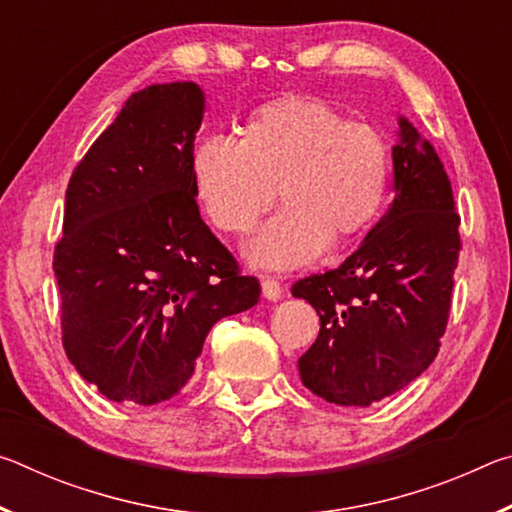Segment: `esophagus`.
<instances>
[{
	"mask_svg": "<svg viewBox=\"0 0 512 512\" xmlns=\"http://www.w3.org/2000/svg\"><path fill=\"white\" fill-rule=\"evenodd\" d=\"M262 293L266 300L275 302L284 296V289H282V284L275 280V277H262Z\"/></svg>",
	"mask_w": 512,
	"mask_h": 512,
	"instance_id": "esophagus-1",
	"label": "esophagus"
}]
</instances>
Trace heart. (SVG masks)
<instances>
[{
  "instance_id": "obj_1",
  "label": "heart",
  "mask_w": 512,
  "mask_h": 512,
  "mask_svg": "<svg viewBox=\"0 0 512 512\" xmlns=\"http://www.w3.org/2000/svg\"><path fill=\"white\" fill-rule=\"evenodd\" d=\"M391 173V144L379 128L298 94L250 112L239 142L205 137L192 158L198 203L223 232L253 230L277 187L284 207L248 244L250 262L266 268L302 266L329 239L343 244L366 232L384 210Z\"/></svg>"
}]
</instances>
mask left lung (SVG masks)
<instances>
[{
  "label": "left lung",
  "instance_id": "left-lung-1",
  "mask_svg": "<svg viewBox=\"0 0 512 512\" xmlns=\"http://www.w3.org/2000/svg\"><path fill=\"white\" fill-rule=\"evenodd\" d=\"M397 126L388 212L339 268L291 289L320 316L316 343L298 359L302 384L339 406H370L420 377L452 307L461 250L452 183L411 121Z\"/></svg>",
  "mask_w": 512,
  "mask_h": 512
}]
</instances>
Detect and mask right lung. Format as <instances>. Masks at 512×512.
I'll list each match as a JSON object with an SVG mask.
<instances>
[{
	"instance_id": "right-lung-1",
	"label": "right lung",
	"mask_w": 512,
	"mask_h": 512,
	"mask_svg": "<svg viewBox=\"0 0 512 512\" xmlns=\"http://www.w3.org/2000/svg\"><path fill=\"white\" fill-rule=\"evenodd\" d=\"M203 112L196 83L149 85L69 178L54 250L63 345L112 402L176 395L216 320L262 293L198 212L192 158Z\"/></svg>"
}]
</instances>
